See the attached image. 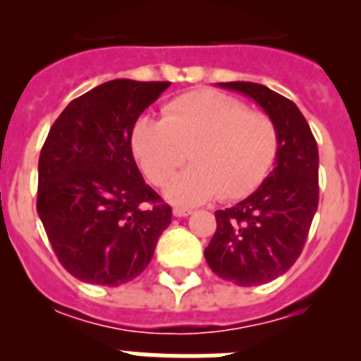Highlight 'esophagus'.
<instances>
[{"instance_id": "34e87169", "label": "esophagus", "mask_w": 361, "mask_h": 361, "mask_svg": "<svg viewBox=\"0 0 361 361\" xmlns=\"http://www.w3.org/2000/svg\"><path fill=\"white\" fill-rule=\"evenodd\" d=\"M173 215L175 216H178V219H180V216H188V215H191V209H188V208H173Z\"/></svg>"}]
</instances>
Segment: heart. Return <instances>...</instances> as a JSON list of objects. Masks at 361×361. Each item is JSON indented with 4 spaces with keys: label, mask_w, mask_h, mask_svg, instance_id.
<instances>
[{
    "label": "heart",
    "mask_w": 361,
    "mask_h": 361,
    "mask_svg": "<svg viewBox=\"0 0 361 361\" xmlns=\"http://www.w3.org/2000/svg\"><path fill=\"white\" fill-rule=\"evenodd\" d=\"M279 148L275 121L215 90L180 95L164 108V119L145 116L132 132L133 155L155 186H162L190 152L193 166L164 190L168 200L183 206L253 193L275 164Z\"/></svg>",
    "instance_id": "obj_1"
}]
</instances>
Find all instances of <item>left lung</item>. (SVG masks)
Here are the masks:
<instances>
[{
    "label": "left lung",
    "instance_id": "left-lung-1",
    "mask_svg": "<svg viewBox=\"0 0 361 361\" xmlns=\"http://www.w3.org/2000/svg\"><path fill=\"white\" fill-rule=\"evenodd\" d=\"M247 95L275 121L280 148L275 168L257 191L215 212L216 231L204 250L215 275L251 288L283 275L304 250L318 208V146L293 101L258 82H219Z\"/></svg>",
    "mask_w": 361,
    "mask_h": 361
}]
</instances>
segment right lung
Masks as SVG:
<instances>
[{
  "label": "right lung",
  "instance_id": "obj_1",
  "mask_svg": "<svg viewBox=\"0 0 361 361\" xmlns=\"http://www.w3.org/2000/svg\"><path fill=\"white\" fill-rule=\"evenodd\" d=\"M168 81L114 79L73 99L50 128L37 164V215L61 266L116 288L149 264L171 208L145 183L133 124Z\"/></svg>",
  "mask_w": 361,
  "mask_h": 361
}]
</instances>
